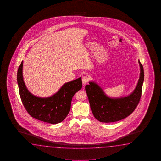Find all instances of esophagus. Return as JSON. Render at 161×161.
Listing matches in <instances>:
<instances>
[{
    "label": "esophagus",
    "instance_id": "esophagus-1",
    "mask_svg": "<svg viewBox=\"0 0 161 161\" xmlns=\"http://www.w3.org/2000/svg\"><path fill=\"white\" fill-rule=\"evenodd\" d=\"M89 79H90V78H88V76H83V78H82V83H83L84 85L86 84V83L89 81Z\"/></svg>",
    "mask_w": 161,
    "mask_h": 161
}]
</instances>
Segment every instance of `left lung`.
Here are the masks:
<instances>
[{
    "mask_svg": "<svg viewBox=\"0 0 161 161\" xmlns=\"http://www.w3.org/2000/svg\"><path fill=\"white\" fill-rule=\"evenodd\" d=\"M140 66V77L136 87L129 95L120 97H110L102 88L93 81L85 87L93 114L101 122H114L128 117L136 109L142 96L144 79V69Z\"/></svg>",
    "mask_w": 161,
    "mask_h": 161,
    "instance_id": "1",
    "label": "left lung"
}]
</instances>
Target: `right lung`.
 <instances>
[{
  "mask_svg": "<svg viewBox=\"0 0 161 161\" xmlns=\"http://www.w3.org/2000/svg\"><path fill=\"white\" fill-rule=\"evenodd\" d=\"M22 68L23 61L17 71V83L25 108L36 119L51 124L61 122L70 112L73 96L82 88L81 77L66 83L51 96L40 97L34 95L27 90L24 81Z\"/></svg>",
  "mask_w": 161,
  "mask_h": 161,
  "instance_id": "1",
  "label": "right lung"
}]
</instances>
